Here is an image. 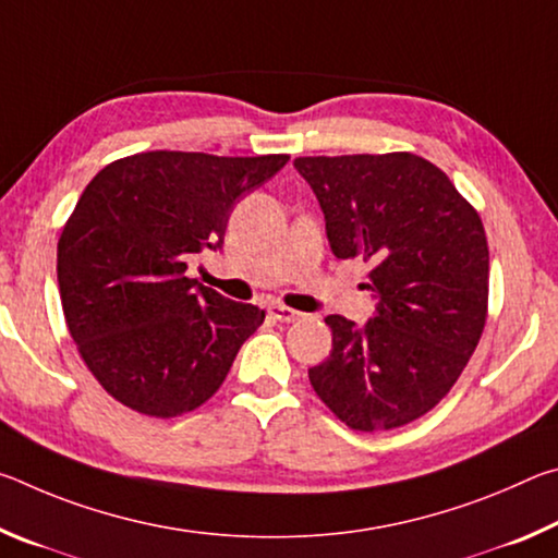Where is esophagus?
<instances>
[{"label":"esophagus","mask_w":558,"mask_h":558,"mask_svg":"<svg viewBox=\"0 0 558 558\" xmlns=\"http://www.w3.org/2000/svg\"><path fill=\"white\" fill-rule=\"evenodd\" d=\"M268 313L272 315V319H278V323H298V319L305 317L302 313H298V310L286 307V305H270Z\"/></svg>","instance_id":"34e87169"}]
</instances>
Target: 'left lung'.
Here are the masks:
<instances>
[{
  "instance_id": "1",
  "label": "left lung",
  "mask_w": 558,
  "mask_h": 558,
  "mask_svg": "<svg viewBox=\"0 0 558 558\" xmlns=\"http://www.w3.org/2000/svg\"><path fill=\"white\" fill-rule=\"evenodd\" d=\"M339 260L369 263L376 315H329L332 352L310 384L354 430H391L428 413L483 337L489 251L483 221L448 174L411 153L298 157Z\"/></svg>"
}]
</instances>
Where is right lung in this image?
Segmentation results:
<instances>
[{
  "label": "right lung",
  "mask_w": 558,
  "mask_h": 558,
  "mask_svg": "<svg viewBox=\"0 0 558 558\" xmlns=\"http://www.w3.org/2000/svg\"><path fill=\"white\" fill-rule=\"evenodd\" d=\"M288 159L155 149L90 179L61 231L56 272L73 342L112 399L174 418L219 391L266 313L186 268L221 248L235 202Z\"/></svg>",
  "instance_id": "obj_1"
}]
</instances>
